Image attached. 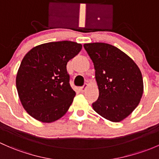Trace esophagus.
<instances>
[{"label": "esophagus", "mask_w": 159, "mask_h": 159, "mask_svg": "<svg viewBox=\"0 0 159 159\" xmlns=\"http://www.w3.org/2000/svg\"><path fill=\"white\" fill-rule=\"evenodd\" d=\"M88 84H84V86L81 87V88H80V91H81V92H84L85 91H86V89L88 88Z\"/></svg>", "instance_id": "obj_1"}]
</instances>
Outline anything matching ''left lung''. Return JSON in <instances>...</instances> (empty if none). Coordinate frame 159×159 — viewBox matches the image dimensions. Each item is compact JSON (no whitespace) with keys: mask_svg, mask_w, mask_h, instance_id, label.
Returning a JSON list of instances; mask_svg holds the SVG:
<instances>
[{"mask_svg":"<svg viewBox=\"0 0 159 159\" xmlns=\"http://www.w3.org/2000/svg\"><path fill=\"white\" fill-rule=\"evenodd\" d=\"M84 47L93 63L99 89L93 109L110 121H122L136 109L143 96L139 68L129 56L112 45L93 43Z\"/></svg>","mask_w":159,"mask_h":159,"instance_id":"1","label":"left lung"}]
</instances>
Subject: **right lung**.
<instances>
[{
    "mask_svg": "<svg viewBox=\"0 0 159 159\" xmlns=\"http://www.w3.org/2000/svg\"><path fill=\"white\" fill-rule=\"evenodd\" d=\"M81 48L75 42H51L33 47L23 57L16 86L23 108L32 117L52 123L66 114L75 96L66 66Z\"/></svg>",
    "mask_w": 159,
    "mask_h": 159,
    "instance_id": "obj_1",
    "label": "right lung"
}]
</instances>
